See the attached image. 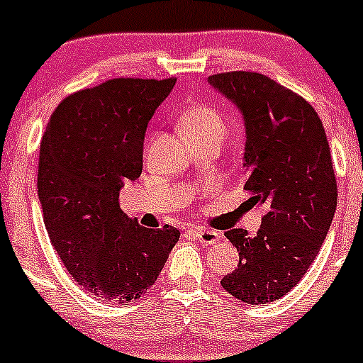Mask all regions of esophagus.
<instances>
[{
	"mask_svg": "<svg viewBox=\"0 0 363 363\" xmlns=\"http://www.w3.org/2000/svg\"><path fill=\"white\" fill-rule=\"evenodd\" d=\"M193 235L197 236L199 242L202 245H213L220 240V235L216 231H211V229H204V228H195L193 229Z\"/></svg>",
	"mask_w": 363,
	"mask_h": 363,
	"instance_id": "1",
	"label": "esophagus"
}]
</instances>
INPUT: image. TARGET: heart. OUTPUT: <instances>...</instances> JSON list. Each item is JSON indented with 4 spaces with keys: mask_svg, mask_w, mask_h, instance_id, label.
I'll return each instance as SVG.
<instances>
[{
    "mask_svg": "<svg viewBox=\"0 0 363 363\" xmlns=\"http://www.w3.org/2000/svg\"><path fill=\"white\" fill-rule=\"evenodd\" d=\"M181 128L191 140L201 138H218L228 134V125L215 109L208 105H193L181 114Z\"/></svg>",
    "mask_w": 363,
    "mask_h": 363,
    "instance_id": "1",
    "label": "heart"
}]
</instances>
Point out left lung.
I'll use <instances>...</instances> for the list:
<instances>
[{
	"mask_svg": "<svg viewBox=\"0 0 363 363\" xmlns=\"http://www.w3.org/2000/svg\"><path fill=\"white\" fill-rule=\"evenodd\" d=\"M208 82L245 123V186L265 215L258 235L225 231L240 263L220 284L247 304L286 296L306 274L337 209V179L323 121L303 96L262 73L231 71Z\"/></svg>",
	"mask_w": 363,
	"mask_h": 363,
	"instance_id": "obj_1",
	"label": "left lung"
}]
</instances>
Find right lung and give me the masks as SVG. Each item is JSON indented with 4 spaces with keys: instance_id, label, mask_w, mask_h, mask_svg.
I'll list each match as a JSON object with an SVG mask.
<instances>
[{
    "instance_id": "obj_1",
    "label": "right lung",
    "mask_w": 363,
    "mask_h": 363,
    "mask_svg": "<svg viewBox=\"0 0 363 363\" xmlns=\"http://www.w3.org/2000/svg\"><path fill=\"white\" fill-rule=\"evenodd\" d=\"M175 79H114L67 96L40 141L37 191L44 225L80 286L109 303L140 299L181 233L148 229L120 208L143 170L147 125Z\"/></svg>"
}]
</instances>
